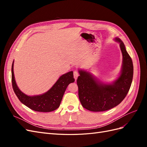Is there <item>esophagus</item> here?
<instances>
[{
    "label": "esophagus",
    "instance_id": "34e87169",
    "mask_svg": "<svg viewBox=\"0 0 147 147\" xmlns=\"http://www.w3.org/2000/svg\"><path fill=\"white\" fill-rule=\"evenodd\" d=\"M74 78H75V80L77 79V78H78V71H77V70H75V71H74Z\"/></svg>",
    "mask_w": 147,
    "mask_h": 147
}]
</instances>
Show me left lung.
Instances as JSON below:
<instances>
[{"label":"left lung","mask_w":147,"mask_h":147,"mask_svg":"<svg viewBox=\"0 0 147 147\" xmlns=\"http://www.w3.org/2000/svg\"><path fill=\"white\" fill-rule=\"evenodd\" d=\"M115 39L120 43L123 61L121 75L112 84L99 83L90 73L79 71L77 80L79 99L84 109L92 112H103L119 104L131 85L134 70L132 59L123 42L119 38Z\"/></svg>","instance_id":"1"}]
</instances>
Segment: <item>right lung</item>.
Instances as JSON below:
<instances>
[{
	"label": "right lung",
	"instance_id": "add662e5",
	"mask_svg": "<svg viewBox=\"0 0 147 147\" xmlns=\"http://www.w3.org/2000/svg\"><path fill=\"white\" fill-rule=\"evenodd\" d=\"M14 62V61H13ZM75 82L73 72L62 75L50 90L42 95L29 96L22 92L18 88L11 66V82L13 91L18 98L23 104L36 112H50L59 107L67 87Z\"/></svg>",
	"mask_w": 147,
	"mask_h": 147
}]
</instances>
